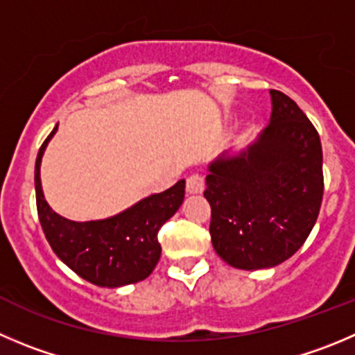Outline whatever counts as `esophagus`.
<instances>
[{
  "instance_id": "1",
  "label": "esophagus",
  "mask_w": 355,
  "mask_h": 355,
  "mask_svg": "<svg viewBox=\"0 0 355 355\" xmlns=\"http://www.w3.org/2000/svg\"><path fill=\"white\" fill-rule=\"evenodd\" d=\"M205 188V181L200 174H191L187 180V191L188 193H202Z\"/></svg>"
}]
</instances>
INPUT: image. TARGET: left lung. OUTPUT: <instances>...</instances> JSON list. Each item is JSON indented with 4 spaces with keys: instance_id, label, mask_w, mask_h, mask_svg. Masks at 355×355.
Masks as SVG:
<instances>
[{
    "instance_id": "1",
    "label": "left lung",
    "mask_w": 355,
    "mask_h": 355,
    "mask_svg": "<svg viewBox=\"0 0 355 355\" xmlns=\"http://www.w3.org/2000/svg\"><path fill=\"white\" fill-rule=\"evenodd\" d=\"M272 114L258 139L209 165L211 241L219 258L241 270L281 265L303 245L324 193L322 146L298 104L270 90Z\"/></svg>"
}]
</instances>
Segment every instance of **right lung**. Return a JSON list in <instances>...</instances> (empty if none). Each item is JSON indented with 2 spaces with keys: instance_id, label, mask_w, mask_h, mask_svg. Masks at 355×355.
Returning a JSON list of instances; mask_svg holds the SVG:
<instances>
[{
  "instance_id": "add662e5",
  "label": "right lung",
  "mask_w": 355,
  "mask_h": 355,
  "mask_svg": "<svg viewBox=\"0 0 355 355\" xmlns=\"http://www.w3.org/2000/svg\"><path fill=\"white\" fill-rule=\"evenodd\" d=\"M55 132L57 125L40 148L35 165L36 207L50 248L74 273L101 288L144 281L160 259L158 230L184 200V180L111 218L71 221L46 204L40 180L42 157Z\"/></svg>"
}]
</instances>
